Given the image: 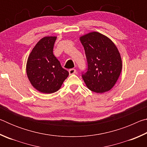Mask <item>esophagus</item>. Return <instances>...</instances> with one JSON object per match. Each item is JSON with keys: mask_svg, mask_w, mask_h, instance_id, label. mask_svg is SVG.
Returning a JSON list of instances; mask_svg holds the SVG:
<instances>
[{"mask_svg": "<svg viewBox=\"0 0 147 147\" xmlns=\"http://www.w3.org/2000/svg\"><path fill=\"white\" fill-rule=\"evenodd\" d=\"M69 73L70 74H74L76 73V70L75 69H69Z\"/></svg>", "mask_w": 147, "mask_h": 147, "instance_id": "1", "label": "esophagus"}]
</instances>
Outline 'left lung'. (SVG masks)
Wrapping results in <instances>:
<instances>
[{
    "label": "left lung",
    "mask_w": 147,
    "mask_h": 147,
    "mask_svg": "<svg viewBox=\"0 0 147 147\" xmlns=\"http://www.w3.org/2000/svg\"><path fill=\"white\" fill-rule=\"evenodd\" d=\"M88 67L82 76L88 88L95 93H104L113 88L122 70L119 51L111 39L93 32L82 36Z\"/></svg>",
    "instance_id": "1"
}]
</instances>
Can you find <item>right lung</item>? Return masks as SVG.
<instances>
[{
	"label": "right lung",
	"instance_id": "add662e5",
	"mask_svg": "<svg viewBox=\"0 0 147 147\" xmlns=\"http://www.w3.org/2000/svg\"><path fill=\"white\" fill-rule=\"evenodd\" d=\"M56 37H45L32 49L27 60L26 73L37 90L53 93L61 88L69 75L53 54Z\"/></svg>",
	"mask_w": 147,
	"mask_h": 147
}]
</instances>
